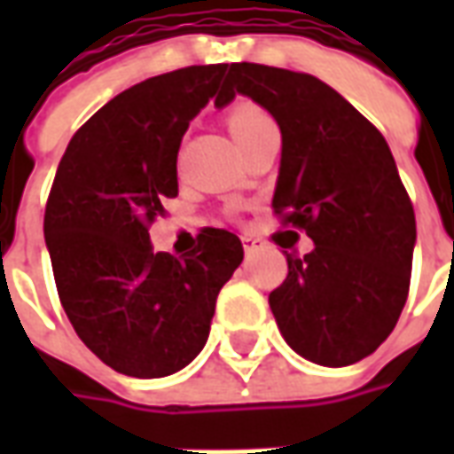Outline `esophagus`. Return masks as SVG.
I'll return each mask as SVG.
<instances>
[{
  "mask_svg": "<svg viewBox=\"0 0 454 454\" xmlns=\"http://www.w3.org/2000/svg\"><path fill=\"white\" fill-rule=\"evenodd\" d=\"M243 246H246V253H247V255H250V253H255L257 247L262 246V240H260V238L246 236V238H243Z\"/></svg>",
  "mask_w": 454,
  "mask_h": 454,
  "instance_id": "obj_1",
  "label": "esophagus"
}]
</instances>
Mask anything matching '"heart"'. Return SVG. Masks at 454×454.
<instances>
[{
    "label": "heart",
    "instance_id": "obj_1",
    "mask_svg": "<svg viewBox=\"0 0 454 454\" xmlns=\"http://www.w3.org/2000/svg\"><path fill=\"white\" fill-rule=\"evenodd\" d=\"M267 121L272 119L260 106H255V104H240V106H236L233 112L228 114V129L233 133V138L240 140L250 130H255L257 126L267 123Z\"/></svg>",
    "mask_w": 454,
    "mask_h": 454
}]
</instances>
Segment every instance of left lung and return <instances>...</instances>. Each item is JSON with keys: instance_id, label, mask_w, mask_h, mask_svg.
<instances>
[{"instance_id": "1", "label": "left lung", "mask_w": 454, "mask_h": 454, "mask_svg": "<svg viewBox=\"0 0 454 454\" xmlns=\"http://www.w3.org/2000/svg\"><path fill=\"white\" fill-rule=\"evenodd\" d=\"M246 94L275 116L282 162L272 208L314 250L286 253L270 294L289 348L324 367L360 362L389 338L406 304L416 216L380 130L333 87L257 63L228 67L216 106ZM292 247L294 243H282Z\"/></svg>"}]
</instances>
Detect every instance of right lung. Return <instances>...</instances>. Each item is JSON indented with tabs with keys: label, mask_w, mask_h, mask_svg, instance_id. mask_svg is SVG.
I'll list each match as a JSON object with an SVG mask.
<instances>
[{
	"label": "right lung",
	"mask_w": 454,
	"mask_h": 454,
	"mask_svg": "<svg viewBox=\"0 0 454 454\" xmlns=\"http://www.w3.org/2000/svg\"><path fill=\"white\" fill-rule=\"evenodd\" d=\"M228 65L150 77L104 104L70 140L45 204V246L65 314L112 370L153 380L187 367L243 243L201 228L187 255L153 253L148 228L177 197V150Z\"/></svg>",
	"instance_id": "right-lung-1"
}]
</instances>
